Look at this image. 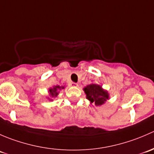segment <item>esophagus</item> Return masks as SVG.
Instances as JSON below:
<instances>
[{"label":"esophagus","instance_id":"34e87169","mask_svg":"<svg viewBox=\"0 0 154 154\" xmlns=\"http://www.w3.org/2000/svg\"><path fill=\"white\" fill-rule=\"evenodd\" d=\"M71 86H78V84H77V83H71Z\"/></svg>","mask_w":154,"mask_h":154}]
</instances>
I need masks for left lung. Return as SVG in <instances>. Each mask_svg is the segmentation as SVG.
<instances>
[{
  "instance_id": "1",
  "label": "left lung",
  "mask_w": 154,
  "mask_h": 154,
  "mask_svg": "<svg viewBox=\"0 0 154 154\" xmlns=\"http://www.w3.org/2000/svg\"><path fill=\"white\" fill-rule=\"evenodd\" d=\"M84 91L86 94V98L96 106L103 104L109 99V94L104 91L101 86L97 84L88 85L84 88Z\"/></svg>"
}]
</instances>
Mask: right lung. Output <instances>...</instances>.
Wrapping results in <instances>:
<instances>
[{"instance_id":"1","label":"right lung","mask_w":154,"mask_h":154,"mask_svg":"<svg viewBox=\"0 0 154 154\" xmlns=\"http://www.w3.org/2000/svg\"><path fill=\"white\" fill-rule=\"evenodd\" d=\"M62 88H64V87H61L60 86H54V88H50L49 89V92L50 94L52 97H56L57 96V94H59V91L61 90Z\"/></svg>"}]
</instances>
